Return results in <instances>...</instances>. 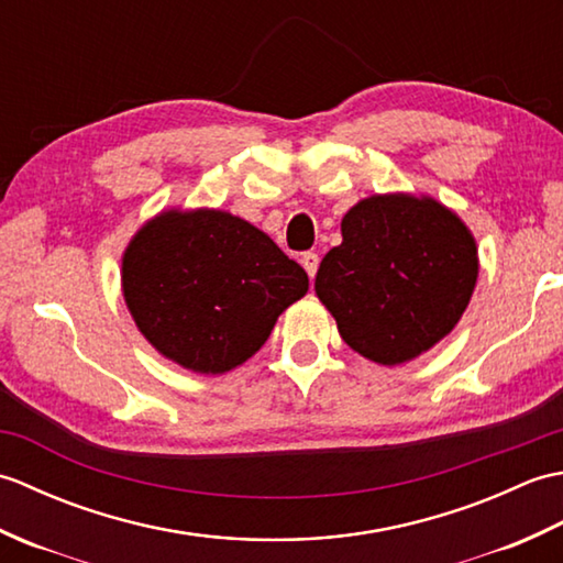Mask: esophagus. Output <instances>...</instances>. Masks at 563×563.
Wrapping results in <instances>:
<instances>
[{
  "label": "esophagus",
  "instance_id": "obj_1",
  "mask_svg": "<svg viewBox=\"0 0 563 563\" xmlns=\"http://www.w3.org/2000/svg\"><path fill=\"white\" fill-rule=\"evenodd\" d=\"M300 261H302V266H305L309 278H314L317 268H319V254H314V251H305Z\"/></svg>",
  "mask_w": 563,
  "mask_h": 563
}]
</instances>
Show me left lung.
<instances>
[{
	"mask_svg": "<svg viewBox=\"0 0 563 563\" xmlns=\"http://www.w3.org/2000/svg\"><path fill=\"white\" fill-rule=\"evenodd\" d=\"M341 234L314 290L353 351L399 365L448 336L479 273L457 214L430 198L373 196L345 212Z\"/></svg>",
	"mask_w": 563,
	"mask_h": 563,
	"instance_id": "1",
	"label": "left lung"
}]
</instances>
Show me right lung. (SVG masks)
Wrapping results in <instances>:
<instances>
[{"mask_svg":"<svg viewBox=\"0 0 563 563\" xmlns=\"http://www.w3.org/2000/svg\"><path fill=\"white\" fill-rule=\"evenodd\" d=\"M309 288L268 234L220 210L162 212L130 242L123 295L162 355L220 375L254 355Z\"/></svg>","mask_w":563,"mask_h":563,"instance_id":"1","label":"right lung"}]
</instances>
